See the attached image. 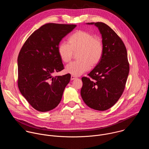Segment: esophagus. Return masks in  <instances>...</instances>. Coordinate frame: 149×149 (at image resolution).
Segmentation results:
<instances>
[{"instance_id":"34e87169","label":"esophagus","mask_w":149,"mask_h":149,"mask_svg":"<svg viewBox=\"0 0 149 149\" xmlns=\"http://www.w3.org/2000/svg\"><path fill=\"white\" fill-rule=\"evenodd\" d=\"M76 78H77V77H76V76H73V75H72V76H71V80H73L76 79Z\"/></svg>"}]
</instances>
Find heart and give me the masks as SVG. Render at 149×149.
<instances>
[{
  "mask_svg": "<svg viewBox=\"0 0 149 149\" xmlns=\"http://www.w3.org/2000/svg\"><path fill=\"white\" fill-rule=\"evenodd\" d=\"M68 42H62L58 47L61 60L65 63L70 61L73 52L79 50V60L66 65V72L73 76H80L90 69L92 65L98 64L103 56L104 47L102 40L85 31L74 33L68 38Z\"/></svg>",
  "mask_w": 149,
  "mask_h": 149,
  "instance_id": "heart-1",
  "label": "heart"
}]
</instances>
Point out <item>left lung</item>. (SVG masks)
<instances>
[{
    "mask_svg": "<svg viewBox=\"0 0 149 149\" xmlns=\"http://www.w3.org/2000/svg\"><path fill=\"white\" fill-rule=\"evenodd\" d=\"M98 27L102 37L104 52L100 61L81 80V96L85 104L97 111L113 106L122 96L130 66L126 46L121 38L103 22L87 23Z\"/></svg>",
    "mask_w": 149,
    "mask_h": 149,
    "instance_id": "left-lung-1",
    "label": "left lung"
}]
</instances>
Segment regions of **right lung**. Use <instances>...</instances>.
<instances>
[{"mask_svg": "<svg viewBox=\"0 0 149 149\" xmlns=\"http://www.w3.org/2000/svg\"><path fill=\"white\" fill-rule=\"evenodd\" d=\"M76 24L47 23L36 30L23 44L18 57V85L35 109L47 112L57 106L70 74L53 76L64 69L58 52L61 40Z\"/></svg>", "mask_w": 149, "mask_h": 149, "instance_id": "right-lung-1", "label": "right lung"}]
</instances>
